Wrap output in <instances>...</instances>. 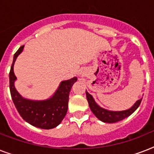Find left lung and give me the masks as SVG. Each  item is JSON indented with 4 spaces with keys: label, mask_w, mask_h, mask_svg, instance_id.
<instances>
[{
    "label": "left lung",
    "mask_w": 154,
    "mask_h": 154,
    "mask_svg": "<svg viewBox=\"0 0 154 154\" xmlns=\"http://www.w3.org/2000/svg\"><path fill=\"white\" fill-rule=\"evenodd\" d=\"M85 93H86V98L89 103V106L93 113L100 121L105 123H115L130 116L139 107L142 100L141 98L137 101L135 104L131 108H129V109L122 110V111H111V110L105 109L101 108V106H99L91 94H89L87 91H85Z\"/></svg>",
    "instance_id": "left-lung-1"
}]
</instances>
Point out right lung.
<instances>
[{"mask_svg": "<svg viewBox=\"0 0 154 154\" xmlns=\"http://www.w3.org/2000/svg\"><path fill=\"white\" fill-rule=\"evenodd\" d=\"M23 49L24 45L20 47L13 56V64L9 72V89L13 101L18 112L25 122L40 129H53L60 125L66 115L69 92L77 78L74 77L60 82L54 94L46 100L37 101L23 97L14 85L17 77L13 71L16 59L23 51Z\"/></svg>", "mask_w": 154, "mask_h": 154, "instance_id": "1", "label": "right lung"}]
</instances>
